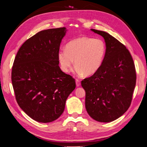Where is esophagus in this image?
<instances>
[{"label": "esophagus", "mask_w": 147, "mask_h": 147, "mask_svg": "<svg viewBox=\"0 0 147 147\" xmlns=\"http://www.w3.org/2000/svg\"><path fill=\"white\" fill-rule=\"evenodd\" d=\"M76 85L77 86H80L81 85L80 81L78 79H76Z\"/></svg>", "instance_id": "obj_1"}]
</instances>
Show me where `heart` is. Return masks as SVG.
Returning <instances> with one entry per match:
<instances>
[{
  "label": "heart",
  "instance_id": "heart-1",
  "mask_svg": "<svg viewBox=\"0 0 147 147\" xmlns=\"http://www.w3.org/2000/svg\"><path fill=\"white\" fill-rule=\"evenodd\" d=\"M105 51V44L102 40L82 36L67 43L65 50L59 52L58 60L65 73L69 71L74 59L77 74L84 73L87 76L92 75L100 67Z\"/></svg>",
  "mask_w": 147,
  "mask_h": 147
}]
</instances>
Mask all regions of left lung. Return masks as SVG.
I'll list each match as a JSON object with an SVG mask.
<instances>
[{"label":"left lung","instance_id":"8db88e82","mask_svg":"<svg viewBox=\"0 0 147 147\" xmlns=\"http://www.w3.org/2000/svg\"><path fill=\"white\" fill-rule=\"evenodd\" d=\"M92 30L104 37L106 51L99 69L82 81L86 92L85 107L93 119L109 123L125 113L131 104L135 66L125 45L107 32Z\"/></svg>","mask_w":147,"mask_h":147}]
</instances>
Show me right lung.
<instances>
[{
    "mask_svg": "<svg viewBox=\"0 0 147 147\" xmlns=\"http://www.w3.org/2000/svg\"><path fill=\"white\" fill-rule=\"evenodd\" d=\"M65 28L40 31L19 49L11 80L19 106L33 120L50 123L63 113L75 80L59 66L58 53Z\"/></svg>",
    "mask_w": 147,
    "mask_h": 147,
    "instance_id": "add662e5",
    "label": "right lung"
}]
</instances>
